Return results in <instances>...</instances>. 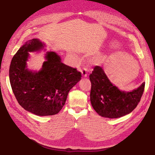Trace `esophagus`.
<instances>
[{"label":"esophagus","instance_id":"34e87169","mask_svg":"<svg viewBox=\"0 0 155 155\" xmlns=\"http://www.w3.org/2000/svg\"><path fill=\"white\" fill-rule=\"evenodd\" d=\"M81 72L83 75V77H87V72H88V69L87 68H83L81 70Z\"/></svg>","mask_w":155,"mask_h":155}]
</instances>
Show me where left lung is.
Listing matches in <instances>:
<instances>
[{"instance_id":"1","label":"left lung","mask_w":155,"mask_h":155,"mask_svg":"<svg viewBox=\"0 0 155 155\" xmlns=\"http://www.w3.org/2000/svg\"><path fill=\"white\" fill-rule=\"evenodd\" d=\"M89 78L92 107L100 116L110 118L130 113L140 102L145 85V83H143L132 91H120L111 83L99 66L94 68Z\"/></svg>"}]
</instances>
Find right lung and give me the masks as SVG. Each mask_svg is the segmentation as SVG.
Returning a JSON list of instances; mask_svg holds the SVG:
<instances>
[{"instance_id":"right-lung-1","label":"right lung","mask_w":155,"mask_h":155,"mask_svg":"<svg viewBox=\"0 0 155 155\" xmlns=\"http://www.w3.org/2000/svg\"><path fill=\"white\" fill-rule=\"evenodd\" d=\"M45 47L38 38L27 41L13 57L9 69L10 83L18 103L38 116L58 113L69 91L81 79L80 72L62 63L60 56L52 51L47 52L41 70H29V52L41 51Z\"/></svg>"}]
</instances>
